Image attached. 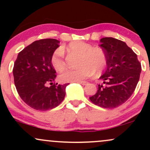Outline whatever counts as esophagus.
Wrapping results in <instances>:
<instances>
[{"label":"esophagus","mask_w":150,"mask_h":150,"mask_svg":"<svg viewBox=\"0 0 150 150\" xmlns=\"http://www.w3.org/2000/svg\"><path fill=\"white\" fill-rule=\"evenodd\" d=\"M77 83H80L81 85H86L87 84V82H85V81H80V82H77Z\"/></svg>","instance_id":"obj_1"}]
</instances>
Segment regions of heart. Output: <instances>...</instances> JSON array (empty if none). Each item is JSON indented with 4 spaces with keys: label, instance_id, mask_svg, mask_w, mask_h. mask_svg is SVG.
<instances>
[{
    "label": "heart",
    "instance_id": "heart-1",
    "mask_svg": "<svg viewBox=\"0 0 150 150\" xmlns=\"http://www.w3.org/2000/svg\"><path fill=\"white\" fill-rule=\"evenodd\" d=\"M68 49L80 54L77 61V68L65 69L60 74L59 79L63 82H75L84 80L92 76L94 73L99 75L106 66V53L101 48L82 41H74L70 43ZM51 65L55 70L61 71L65 68L64 53L62 49L53 52L51 58Z\"/></svg>",
    "mask_w": 150,
    "mask_h": 150
}]
</instances>
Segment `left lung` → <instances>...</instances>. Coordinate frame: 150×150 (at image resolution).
Returning <instances> with one entry per match:
<instances>
[{
	"instance_id": "8db88e82",
	"label": "left lung",
	"mask_w": 150,
	"mask_h": 150,
	"mask_svg": "<svg viewBox=\"0 0 150 150\" xmlns=\"http://www.w3.org/2000/svg\"><path fill=\"white\" fill-rule=\"evenodd\" d=\"M99 46L106 56V71L99 79L97 92L89 97L95 105L106 108H116L125 103L135 91L141 73L137 56L125 42L112 37L100 39Z\"/></svg>"
}]
</instances>
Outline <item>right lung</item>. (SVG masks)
Masks as SVG:
<instances>
[{"mask_svg": "<svg viewBox=\"0 0 150 150\" xmlns=\"http://www.w3.org/2000/svg\"><path fill=\"white\" fill-rule=\"evenodd\" d=\"M55 39L35 41L18 53L13 76L19 95L25 103L38 111H47L63 101L69 84L53 83L56 70L51 63L52 54L59 47ZM49 83L51 85L48 87Z\"/></svg>", "mask_w": 150, "mask_h": 150, "instance_id": "add662e5", "label": "right lung"}]
</instances>
